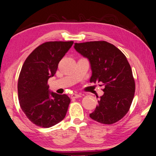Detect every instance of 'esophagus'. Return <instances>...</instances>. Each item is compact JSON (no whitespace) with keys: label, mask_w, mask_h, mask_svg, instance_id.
Here are the masks:
<instances>
[{"label":"esophagus","mask_w":156,"mask_h":156,"mask_svg":"<svg viewBox=\"0 0 156 156\" xmlns=\"http://www.w3.org/2000/svg\"><path fill=\"white\" fill-rule=\"evenodd\" d=\"M81 95L80 94H76V93H73L71 95V98H81Z\"/></svg>","instance_id":"34e87169"}]
</instances>
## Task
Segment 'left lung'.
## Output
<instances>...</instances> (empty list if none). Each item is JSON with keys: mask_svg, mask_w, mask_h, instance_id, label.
<instances>
[{"mask_svg": "<svg viewBox=\"0 0 156 156\" xmlns=\"http://www.w3.org/2000/svg\"><path fill=\"white\" fill-rule=\"evenodd\" d=\"M75 49L90 61L92 83H101L104 95L90 117L112 124L125 116L134 98L136 84L126 56L114 45L104 41L75 43Z\"/></svg>", "mask_w": 156, "mask_h": 156, "instance_id": "1", "label": "left lung"}]
</instances>
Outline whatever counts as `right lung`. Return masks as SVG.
Segmentation results:
<instances>
[{
	"mask_svg": "<svg viewBox=\"0 0 156 156\" xmlns=\"http://www.w3.org/2000/svg\"><path fill=\"white\" fill-rule=\"evenodd\" d=\"M73 41H49L40 45L25 59L18 80L19 101L28 119L38 126L49 128L64 119L70 99L50 92L48 80Z\"/></svg>",
	"mask_w": 156,
	"mask_h": 156,
	"instance_id": "1",
	"label": "right lung"
}]
</instances>
